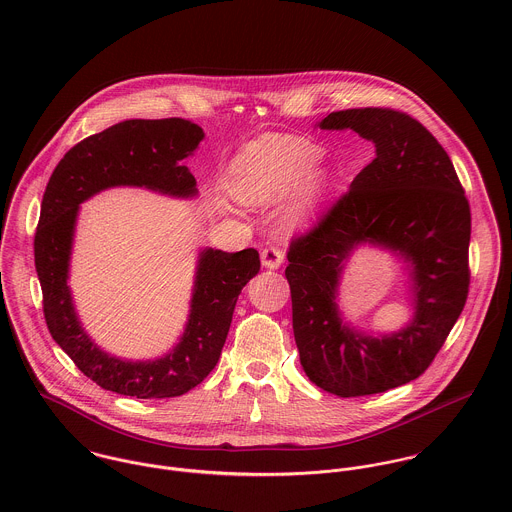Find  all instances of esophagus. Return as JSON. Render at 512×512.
<instances>
[{
  "instance_id": "1",
  "label": "esophagus",
  "mask_w": 512,
  "mask_h": 512,
  "mask_svg": "<svg viewBox=\"0 0 512 512\" xmlns=\"http://www.w3.org/2000/svg\"><path fill=\"white\" fill-rule=\"evenodd\" d=\"M260 256H262V264L272 270L284 262V252L278 246H266Z\"/></svg>"
}]
</instances>
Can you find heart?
<instances>
[{
  "instance_id": "b5f03b06",
  "label": "heart",
  "mask_w": 512,
  "mask_h": 512,
  "mask_svg": "<svg viewBox=\"0 0 512 512\" xmlns=\"http://www.w3.org/2000/svg\"><path fill=\"white\" fill-rule=\"evenodd\" d=\"M319 147L295 142L274 147L244 169L238 193L248 203H266L297 189L319 163Z\"/></svg>"
}]
</instances>
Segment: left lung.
Wrapping results in <instances>:
<instances>
[{
  "mask_svg": "<svg viewBox=\"0 0 512 512\" xmlns=\"http://www.w3.org/2000/svg\"><path fill=\"white\" fill-rule=\"evenodd\" d=\"M319 128L361 134L376 157L290 242L293 337L319 388L341 398L378 394L424 374L461 315L471 282V209L447 151L410 114L351 108L331 112ZM366 239L415 266L417 317L392 338L349 330L334 305L342 262Z\"/></svg>",
  "mask_w": 512,
  "mask_h": 512,
  "instance_id": "1",
  "label": "left lung"
}]
</instances>
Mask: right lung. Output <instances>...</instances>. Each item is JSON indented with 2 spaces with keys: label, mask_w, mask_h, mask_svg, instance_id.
<instances>
[{
  "label": "right lung",
  "mask_w": 512,
  "mask_h": 512,
  "mask_svg": "<svg viewBox=\"0 0 512 512\" xmlns=\"http://www.w3.org/2000/svg\"><path fill=\"white\" fill-rule=\"evenodd\" d=\"M203 130L183 118L126 120L71 147L55 167L35 230V268L43 315L51 337L78 370L100 388L136 398H173L201 384L219 363L234 305L260 270V254L205 250L181 343L153 363H130L100 351L82 331L67 286L78 205L114 185H138L171 195H193L195 177L181 159L203 140Z\"/></svg>",
  "instance_id": "obj_1"
}]
</instances>
